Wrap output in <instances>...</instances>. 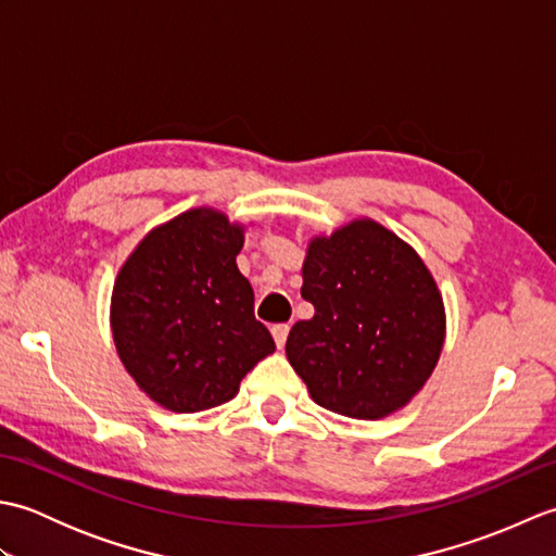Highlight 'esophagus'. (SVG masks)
I'll use <instances>...</instances> for the list:
<instances>
[{
  "label": "esophagus",
  "instance_id": "obj_1",
  "mask_svg": "<svg viewBox=\"0 0 556 556\" xmlns=\"http://www.w3.org/2000/svg\"><path fill=\"white\" fill-rule=\"evenodd\" d=\"M271 337H275V341H277V349H285L287 337H289V325L285 323V325L271 327Z\"/></svg>",
  "mask_w": 556,
  "mask_h": 556
}]
</instances>
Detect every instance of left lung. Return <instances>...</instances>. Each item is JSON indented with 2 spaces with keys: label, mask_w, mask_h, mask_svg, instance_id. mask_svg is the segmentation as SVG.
Returning a JSON list of instances; mask_svg holds the SVG:
<instances>
[{
  "label": "left lung",
  "mask_w": 556,
  "mask_h": 556,
  "mask_svg": "<svg viewBox=\"0 0 556 556\" xmlns=\"http://www.w3.org/2000/svg\"><path fill=\"white\" fill-rule=\"evenodd\" d=\"M301 296L315 315L291 327L287 358L315 404L377 420L428 382L444 346V303L430 269L396 233L353 219L315 236Z\"/></svg>",
  "instance_id": "obj_1"
}]
</instances>
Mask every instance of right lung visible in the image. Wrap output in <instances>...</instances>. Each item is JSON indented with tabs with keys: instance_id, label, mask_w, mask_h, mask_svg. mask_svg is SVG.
I'll return each instance as SVG.
<instances>
[{
	"instance_id": "1",
	"label": "right lung",
	"mask_w": 556,
	"mask_h": 556,
	"mask_svg": "<svg viewBox=\"0 0 556 556\" xmlns=\"http://www.w3.org/2000/svg\"><path fill=\"white\" fill-rule=\"evenodd\" d=\"M241 248V224L198 207L152 229L116 275V353L164 408L198 413L224 404L275 351L255 320L251 281L236 267Z\"/></svg>"
}]
</instances>
